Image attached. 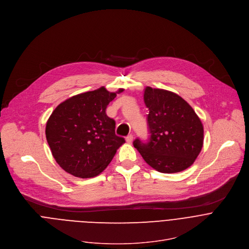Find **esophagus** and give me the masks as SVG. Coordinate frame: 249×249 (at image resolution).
<instances>
[{
  "mask_svg": "<svg viewBox=\"0 0 249 249\" xmlns=\"http://www.w3.org/2000/svg\"><path fill=\"white\" fill-rule=\"evenodd\" d=\"M133 140H134L133 135H129V136L126 137V142H127L128 143H132V142H133Z\"/></svg>",
  "mask_w": 249,
  "mask_h": 249,
  "instance_id": "obj_1",
  "label": "esophagus"
}]
</instances>
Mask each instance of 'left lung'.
Listing matches in <instances>:
<instances>
[{
	"label": "left lung",
	"instance_id": "8db88e82",
	"mask_svg": "<svg viewBox=\"0 0 249 249\" xmlns=\"http://www.w3.org/2000/svg\"><path fill=\"white\" fill-rule=\"evenodd\" d=\"M143 100L148 107L149 142L133 144L143 160L163 174L189 168L204 144V126L192 107L178 94L147 86Z\"/></svg>",
	"mask_w": 249,
	"mask_h": 249
}]
</instances>
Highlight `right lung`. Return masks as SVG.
<instances>
[{
  "label": "right lung",
  "mask_w": 249,
  "mask_h": 249,
  "mask_svg": "<svg viewBox=\"0 0 249 249\" xmlns=\"http://www.w3.org/2000/svg\"><path fill=\"white\" fill-rule=\"evenodd\" d=\"M104 86L62 102L49 116L45 136L57 164L81 178L100 175L125 140L115 135V121L106 109L116 93Z\"/></svg>",
  "instance_id": "1"
}]
</instances>
